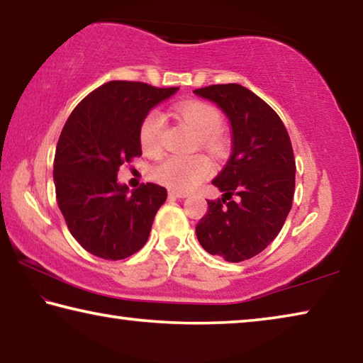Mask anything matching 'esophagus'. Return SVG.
I'll list each match as a JSON object with an SVG mask.
<instances>
[{
  "instance_id": "esophagus-1",
  "label": "esophagus",
  "mask_w": 363,
  "mask_h": 363,
  "mask_svg": "<svg viewBox=\"0 0 363 363\" xmlns=\"http://www.w3.org/2000/svg\"><path fill=\"white\" fill-rule=\"evenodd\" d=\"M169 195L174 196V199H187V196H189V194L179 192V190H169Z\"/></svg>"
}]
</instances>
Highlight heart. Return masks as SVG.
<instances>
[{
  "mask_svg": "<svg viewBox=\"0 0 363 363\" xmlns=\"http://www.w3.org/2000/svg\"><path fill=\"white\" fill-rule=\"evenodd\" d=\"M177 115L192 126L201 136L208 149L220 152L224 149L219 130L223 126V116L211 104L192 101L184 102L176 107ZM164 133V116L158 110H152L145 115L139 130L140 145L145 150L155 152L162 145ZM213 164L205 155H169L153 169V176L164 186L176 190H189L195 187L203 177L211 173Z\"/></svg>",
  "mask_w": 363,
  "mask_h": 363,
  "instance_id": "1",
  "label": "heart"
}]
</instances>
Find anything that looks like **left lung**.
<instances>
[{
    "instance_id": "1",
    "label": "left lung",
    "mask_w": 363,
    "mask_h": 363,
    "mask_svg": "<svg viewBox=\"0 0 363 363\" xmlns=\"http://www.w3.org/2000/svg\"><path fill=\"white\" fill-rule=\"evenodd\" d=\"M194 93L216 104L232 130L230 158L213 179L224 194L208 200L196 238L210 255L240 262L279 235L291 210L296 173L291 140L280 116L242 84H211Z\"/></svg>"
}]
</instances>
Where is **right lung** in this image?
Instances as JSON below:
<instances>
[{
	"label": "right lung",
	"instance_id": "obj_1",
	"mask_svg": "<svg viewBox=\"0 0 363 363\" xmlns=\"http://www.w3.org/2000/svg\"><path fill=\"white\" fill-rule=\"evenodd\" d=\"M177 89L108 82L67 120L54 157V186L67 227L91 255L125 259L149 238L167 189L147 182L130 192L116 174L123 163L143 155L139 130L145 115Z\"/></svg>",
	"mask_w": 363,
	"mask_h": 363
}]
</instances>
